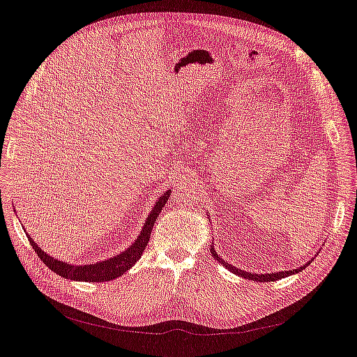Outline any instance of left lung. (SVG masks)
Masks as SVG:
<instances>
[{"label":"left lung","mask_w":357,"mask_h":357,"mask_svg":"<svg viewBox=\"0 0 357 357\" xmlns=\"http://www.w3.org/2000/svg\"><path fill=\"white\" fill-rule=\"evenodd\" d=\"M210 251H211V255L214 257V259H217L220 262V264L223 266V267H226L229 271H231L234 274H238V275H241V277H243V278H248V280H252V282H275V280H282V278H284V277H287V275H291V274H298L299 271H303L309 264H311L312 262V259L314 258H311L309 259L306 264H303V266H301V267H298V268H294V270H289V271H277V273H266V274H257V273H248V271H243V270H241V268H236L235 266H231V264H229V262H226L225 259H222L219 255H217V252L214 251V245H213V242H211V245H210Z\"/></svg>","instance_id":"left-lung-1"}]
</instances>
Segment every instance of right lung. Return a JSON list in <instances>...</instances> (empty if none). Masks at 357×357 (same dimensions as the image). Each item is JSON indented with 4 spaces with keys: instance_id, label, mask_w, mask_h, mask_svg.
Segmentation results:
<instances>
[{
    "instance_id": "1",
    "label": "right lung",
    "mask_w": 357,
    "mask_h": 357,
    "mask_svg": "<svg viewBox=\"0 0 357 357\" xmlns=\"http://www.w3.org/2000/svg\"><path fill=\"white\" fill-rule=\"evenodd\" d=\"M170 191L172 190L165 191L162 194V197L159 199H156V203H154L150 214L147 215V219L140 230V235H138V238L132 242V245L130 248H127L123 252L114 255L105 261L95 262V264L74 266V264H70V262L59 261V259L48 255L45 251H42L40 246L33 241V238L27 235L26 230L24 231H26L30 245L33 246L35 252L43 261V264H46V267L52 270L54 273H56L58 275H61L63 278H68V280H75V282H89V283L109 282V280H114V278L121 277L123 273H127L135 264V262L142 258L143 251L146 250V246L149 243L154 222H156L159 213L167 203Z\"/></svg>"
}]
</instances>
